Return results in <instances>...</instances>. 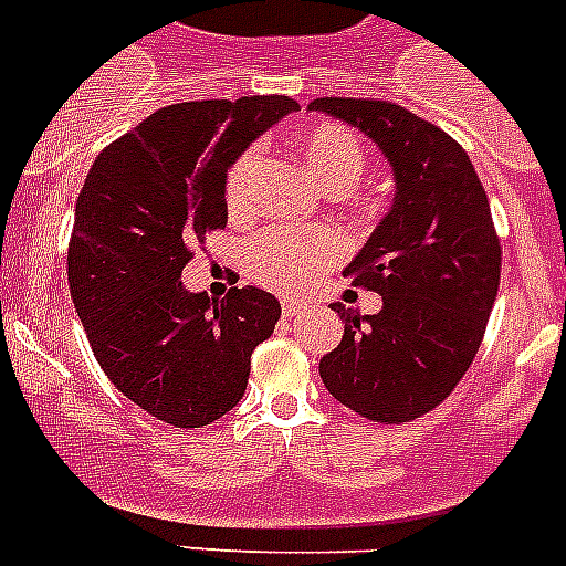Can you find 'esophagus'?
I'll use <instances>...</instances> for the list:
<instances>
[{"label":"esophagus","instance_id":"esophagus-1","mask_svg":"<svg viewBox=\"0 0 566 566\" xmlns=\"http://www.w3.org/2000/svg\"><path fill=\"white\" fill-rule=\"evenodd\" d=\"M308 312L306 303H300V300H283V317L297 319Z\"/></svg>","mask_w":566,"mask_h":566}]
</instances>
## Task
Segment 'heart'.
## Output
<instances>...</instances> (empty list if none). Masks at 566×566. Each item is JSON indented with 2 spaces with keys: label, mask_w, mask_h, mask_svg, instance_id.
Returning a JSON list of instances; mask_svg holds the SVG:
<instances>
[{
  "label": "heart",
  "mask_w": 566,
  "mask_h": 566,
  "mask_svg": "<svg viewBox=\"0 0 566 566\" xmlns=\"http://www.w3.org/2000/svg\"><path fill=\"white\" fill-rule=\"evenodd\" d=\"M300 155L314 181L326 192H348L365 175L368 155L363 142L348 127L319 124L300 138ZM260 164L258 149H247L227 175V203L240 212L249 201L254 169ZM345 243L328 229L277 227L258 234L247 247V269L258 283L277 292H306L319 274L343 254Z\"/></svg>",
  "instance_id": "heart-1"
}]
</instances>
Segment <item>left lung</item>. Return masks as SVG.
I'll use <instances>...</instances> for the list:
<instances>
[{"label":"left lung","mask_w":566,"mask_h":566,"mask_svg":"<svg viewBox=\"0 0 566 566\" xmlns=\"http://www.w3.org/2000/svg\"><path fill=\"white\" fill-rule=\"evenodd\" d=\"M308 109L368 135L394 172L391 209L343 269L382 308L359 317L334 303L343 339L319 377L359 417L408 422L457 388L496 303L502 247L488 195L468 153L411 109L365 98H314Z\"/></svg>","instance_id":"1"}]
</instances>
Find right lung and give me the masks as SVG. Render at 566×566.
<instances>
[{
  "label": "right lung",
  "mask_w": 566,
  "mask_h": 566,
  "mask_svg": "<svg viewBox=\"0 0 566 566\" xmlns=\"http://www.w3.org/2000/svg\"><path fill=\"white\" fill-rule=\"evenodd\" d=\"M289 96L155 109L96 158L76 203L67 283L98 365L127 399L175 428H203L247 391L252 352L280 319L274 294L189 292L184 266L227 227V172Z\"/></svg>",
  "instance_id": "1"
}]
</instances>
